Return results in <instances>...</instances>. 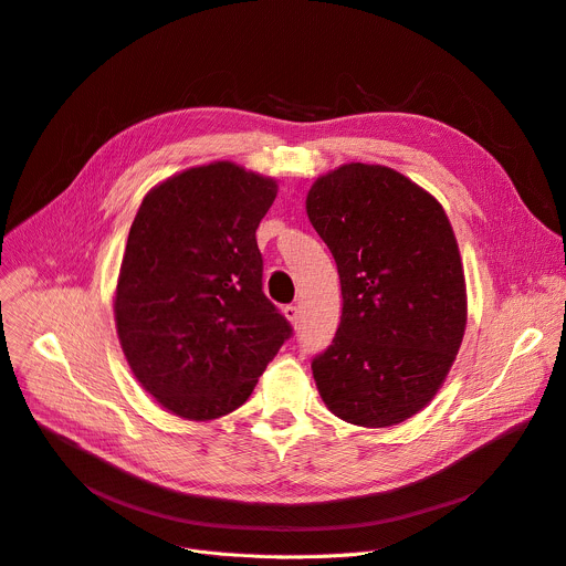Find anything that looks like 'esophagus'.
<instances>
[{
  "label": "esophagus",
  "instance_id": "esophagus-1",
  "mask_svg": "<svg viewBox=\"0 0 566 566\" xmlns=\"http://www.w3.org/2000/svg\"><path fill=\"white\" fill-rule=\"evenodd\" d=\"M285 317L290 319V325H292V327H297V325H300V319H302V311H300L297 306H292V304H290V306H285Z\"/></svg>",
  "mask_w": 566,
  "mask_h": 566
}]
</instances>
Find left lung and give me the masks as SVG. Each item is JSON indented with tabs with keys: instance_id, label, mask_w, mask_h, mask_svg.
I'll use <instances>...</instances> for the list:
<instances>
[{
	"instance_id": "left-lung-1",
	"label": "left lung",
	"mask_w": 566,
	"mask_h": 566,
	"mask_svg": "<svg viewBox=\"0 0 566 566\" xmlns=\"http://www.w3.org/2000/svg\"><path fill=\"white\" fill-rule=\"evenodd\" d=\"M306 213L343 294L336 336L311 364L343 421L387 428L423 410L459 355L468 294L442 205L385 166L345 164L315 179Z\"/></svg>"
}]
</instances>
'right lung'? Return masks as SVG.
I'll use <instances>...</instances> for the list:
<instances>
[{"instance_id": "1", "label": "right lung", "mask_w": 566, "mask_h": 566, "mask_svg": "<svg viewBox=\"0 0 566 566\" xmlns=\"http://www.w3.org/2000/svg\"><path fill=\"white\" fill-rule=\"evenodd\" d=\"M279 186L230 160L145 196L122 258L115 322L136 380L160 406L211 421L244 406L292 336L262 292L255 230Z\"/></svg>"}]
</instances>
